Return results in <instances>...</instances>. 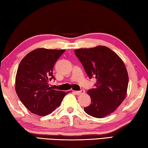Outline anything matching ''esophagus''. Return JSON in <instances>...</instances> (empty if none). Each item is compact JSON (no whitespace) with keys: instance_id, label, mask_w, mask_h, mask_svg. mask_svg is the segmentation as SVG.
Segmentation results:
<instances>
[{"instance_id":"esophagus-1","label":"esophagus","mask_w":148,"mask_h":148,"mask_svg":"<svg viewBox=\"0 0 148 148\" xmlns=\"http://www.w3.org/2000/svg\"><path fill=\"white\" fill-rule=\"evenodd\" d=\"M76 95H82V94L85 93V90L82 89V90H80V91H76Z\"/></svg>"}]
</instances>
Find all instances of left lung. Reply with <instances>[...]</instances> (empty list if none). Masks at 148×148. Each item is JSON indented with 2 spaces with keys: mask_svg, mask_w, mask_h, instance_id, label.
I'll return each instance as SVG.
<instances>
[{
  "mask_svg": "<svg viewBox=\"0 0 148 148\" xmlns=\"http://www.w3.org/2000/svg\"><path fill=\"white\" fill-rule=\"evenodd\" d=\"M89 78L97 79L95 88L87 93L89 106L84 110L89 116L102 118L116 110L126 97L129 76L123 61L108 47L99 46L74 51Z\"/></svg>",
  "mask_w": 148,
  "mask_h": 148,
  "instance_id": "8db88e82",
  "label": "left lung"
}]
</instances>
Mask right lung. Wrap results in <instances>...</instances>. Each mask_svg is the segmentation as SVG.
<instances>
[{
	"label": "right lung",
	"mask_w": 148,
	"mask_h": 148,
	"mask_svg": "<svg viewBox=\"0 0 148 148\" xmlns=\"http://www.w3.org/2000/svg\"><path fill=\"white\" fill-rule=\"evenodd\" d=\"M65 50L38 48L21 60L16 77V91L30 112L44 116L51 114L68 92L55 90L49 82L55 77L53 69Z\"/></svg>",
	"instance_id": "1"
}]
</instances>
